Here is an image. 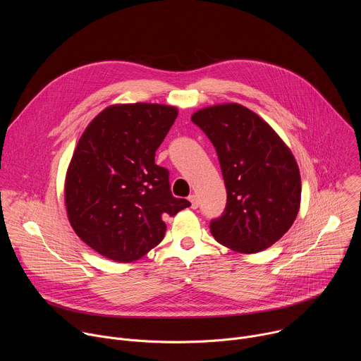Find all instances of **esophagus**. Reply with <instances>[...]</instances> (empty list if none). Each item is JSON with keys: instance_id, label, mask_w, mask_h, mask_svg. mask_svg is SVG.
Instances as JSON below:
<instances>
[{"instance_id": "34e87169", "label": "esophagus", "mask_w": 361, "mask_h": 361, "mask_svg": "<svg viewBox=\"0 0 361 361\" xmlns=\"http://www.w3.org/2000/svg\"><path fill=\"white\" fill-rule=\"evenodd\" d=\"M188 200H190V202H191V209H192V210L198 209V197H197L195 194H191V195L188 197Z\"/></svg>"}]
</instances>
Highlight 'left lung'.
I'll return each instance as SVG.
<instances>
[{
	"label": "left lung",
	"instance_id": "left-lung-1",
	"mask_svg": "<svg viewBox=\"0 0 361 361\" xmlns=\"http://www.w3.org/2000/svg\"><path fill=\"white\" fill-rule=\"evenodd\" d=\"M191 121L213 142L227 202L210 221L213 237L238 252H259L293 226L301 180L291 151L259 116L240 104L202 109Z\"/></svg>",
	"mask_w": 361,
	"mask_h": 361
}]
</instances>
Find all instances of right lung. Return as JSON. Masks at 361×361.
Returning a JSON list of instances; mask_svg holds the SVG:
<instances>
[{
  "instance_id": "right-lung-1",
  "label": "right lung",
  "mask_w": 361,
  "mask_h": 361,
  "mask_svg": "<svg viewBox=\"0 0 361 361\" xmlns=\"http://www.w3.org/2000/svg\"><path fill=\"white\" fill-rule=\"evenodd\" d=\"M178 110L124 104L101 111L81 135L66 180L68 220L77 235L110 260H138L166 234L164 219L190 207L171 194L156 151Z\"/></svg>"
}]
</instances>
